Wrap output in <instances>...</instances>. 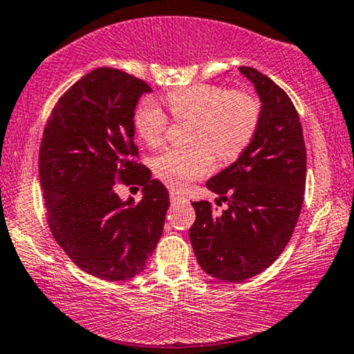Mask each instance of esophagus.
Returning <instances> with one entry per match:
<instances>
[{
	"label": "esophagus",
	"instance_id": "34e87169",
	"mask_svg": "<svg viewBox=\"0 0 354 354\" xmlns=\"http://www.w3.org/2000/svg\"><path fill=\"white\" fill-rule=\"evenodd\" d=\"M185 201V198H183L182 195H178V193L176 192H171V203L172 205H178V203Z\"/></svg>",
	"mask_w": 354,
	"mask_h": 354
}]
</instances>
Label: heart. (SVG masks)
I'll return each instance as SVG.
<instances>
[{"instance_id": "heart-1", "label": "heart", "mask_w": 354, "mask_h": 354, "mask_svg": "<svg viewBox=\"0 0 354 354\" xmlns=\"http://www.w3.org/2000/svg\"><path fill=\"white\" fill-rule=\"evenodd\" d=\"M177 120H193L192 148L169 149L153 161L154 174L174 190H185L193 180L205 177L216 156L232 162L253 140L259 122V103L243 90L221 85L195 84L167 91L164 96ZM169 119L151 101L145 100L135 113V129L149 147L164 140Z\"/></svg>"}]
</instances>
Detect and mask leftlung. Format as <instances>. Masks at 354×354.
<instances>
[{
  "instance_id": "left-lung-1",
  "label": "left lung",
  "mask_w": 354,
  "mask_h": 354,
  "mask_svg": "<svg viewBox=\"0 0 354 354\" xmlns=\"http://www.w3.org/2000/svg\"><path fill=\"white\" fill-rule=\"evenodd\" d=\"M261 100L258 129L235 162L206 182L227 209L192 203L190 241L206 274L243 282L269 268L292 239L306 185V148L288 95L253 67L239 69Z\"/></svg>"
}]
</instances>
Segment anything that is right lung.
Masks as SVG:
<instances>
[{"mask_svg": "<svg viewBox=\"0 0 354 354\" xmlns=\"http://www.w3.org/2000/svg\"><path fill=\"white\" fill-rule=\"evenodd\" d=\"M147 82L98 67L71 86L48 119L38 174L48 224L57 245L86 274L119 282L147 268L162 235L169 193L133 161L135 108ZM115 181L142 187V201L124 202Z\"/></svg>", "mask_w": 354, "mask_h": 354, "instance_id": "obj_1", "label": "right lung"}]
</instances>
